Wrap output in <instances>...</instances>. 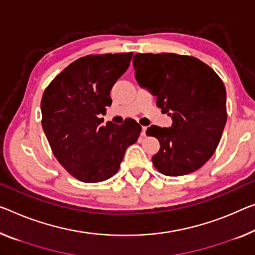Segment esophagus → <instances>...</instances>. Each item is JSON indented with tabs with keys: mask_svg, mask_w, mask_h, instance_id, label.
Listing matches in <instances>:
<instances>
[{
	"mask_svg": "<svg viewBox=\"0 0 255 255\" xmlns=\"http://www.w3.org/2000/svg\"><path fill=\"white\" fill-rule=\"evenodd\" d=\"M146 131H147V127H142V130H141V136H146Z\"/></svg>",
	"mask_w": 255,
	"mask_h": 255,
	"instance_id": "34e87169",
	"label": "esophagus"
}]
</instances>
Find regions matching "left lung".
I'll list each match as a JSON object with an SVG mask.
<instances>
[{
    "label": "left lung",
    "instance_id": "1",
    "mask_svg": "<svg viewBox=\"0 0 255 255\" xmlns=\"http://www.w3.org/2000/svg\"><path fill=\"white\" fill-rule=\"evenodd\" d=\"M133 67L138 84L172 119L170 128H147L160 144L152 164L170 177L198 170L214 154L227 122L221 78L197 58L174 53H136Z\"/></svg>",
    "mask_w": 255,
    "mask_h": 255
}]
</instances>
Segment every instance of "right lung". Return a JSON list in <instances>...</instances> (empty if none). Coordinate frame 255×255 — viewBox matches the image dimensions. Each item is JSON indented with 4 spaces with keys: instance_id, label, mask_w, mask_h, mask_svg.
<instances>
[{
    "instance_id": "1",
    "label": "right lung",
    "mask_w": 255,
    "mask_h": 255,
    "mask_svg": "<svg viewBox=\"0 0 255 255\" xmlns=\"http://www.w3.org/2000/svg\"><path fill=\"white\" fill-rule=\"evenodd\" d=\"M132 52L80 58L51 82L41 101L42 128L59 163L80 181L93 183L119 171L141 127L128 119L101 123L111 90L130 66Z\"/></svg>"
}]
</instances>
